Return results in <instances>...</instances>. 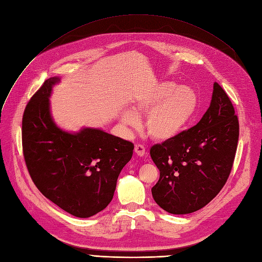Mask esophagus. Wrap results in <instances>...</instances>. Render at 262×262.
Returning a JSON list of instances; mask_svg holds the SVG:
<instances>
[{"instance_id":"esophagus-1","label":"esophagus","mask_w":262,"mask_h":262,"mask_svg":"<svg viewBox=\"0 0 262 262\" xmlns=\"http://www.w3.org/2000/svg\"><path fill=\"white\" fill-rule=\"evenodd\" d=\"M134 152H136V154L138 156H144L146 154V150H145V147L143 145L141 144H138L136 145V147H134Z\"/></svg>"}]
</instances>
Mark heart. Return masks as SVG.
Masks as SVG:
<instances>
[{
  "label": "heart",
  "instance_id": "b5f03b06",
  "mask_svg": "<svg viewBox=\"0 0 262 262\" xmlns=\"http://www.w3.org/2000/svg\"><path fill=\"white\" fill-rule=\"evenodd\" d=\"M199 100L195 92L172 82L150 85L137 97L133 110L121 114L123 123L139 125L138 115L145 114V129L153 139L167 141L176 138L191 122Z\"/></svg>",
  "mask_w": 262,
  "mask_h": 262
}]
</instances>
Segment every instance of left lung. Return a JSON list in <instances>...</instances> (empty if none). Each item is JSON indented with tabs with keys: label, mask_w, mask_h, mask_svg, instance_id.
<instances>
[{
	"label": "left lung",
	"mask_w": 262,
	"mask_h": 262,
	"mask_svg": "<svg viewBox=\"0 0 262 262\" xmlns=\"http://www.w3.org/2000/svg\"><path fill=\"white\" fill-rule=\"evenodd\" d=\"M238 136L232 101L214 83L210 107L201 120L176 138L150 147V157L160 169V179L152 188L155 202L171 214L205 207L231 173Z\"/></svg>",
	"instance_id": "8db88e82"
}]
</instances>
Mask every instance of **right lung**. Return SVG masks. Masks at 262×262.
Instances as JSON below:
<instances>
[{
  "mask_svg": "<svg viewBox=\"0 0 262 262\" xmlns=\"http://www.w3.org/2000/svg\"><path fill=\"white\" fill-rule=\"evenodd\" d=\"M45 81L23 116V152L29 175L47 199L76 217H90L113 200L119 173L134 145L100 129L62 130L50 113L52 87Z\"/></svg>",
  "mask_w": 262,
  "mask_h": 262,
  "instance_id": "add662e5",
  "label": "right lung"
}]
</instances>
